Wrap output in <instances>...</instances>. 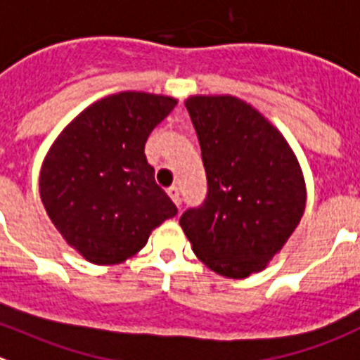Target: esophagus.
<instances>
[{"mask_svg":"<svg viewBox=\"0 0 360 360\" xmlns=\"http://www.w3.org/2000/svg\"><path fill=\"white\" fill-rule=\"evenodd\" d=\"M167 193H168V197H170V199L174 200V204H176L177 208H181V193H179V188L177 186H170L167 190Z\"/></svg>","mask_w":360,"mask_h":360,"instance_id":"34e87169","label":"esophagus"}]
</instances>
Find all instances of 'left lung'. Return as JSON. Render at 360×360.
Masks as SVG:
<instances>
[{
    "instance_id": "8db88e82",
    "label": "left lung",
    "mask_w": 360,
    "mask_h": 360,
    "mask_svg": "<svg viewBox=\"0 0 360 360\" xmlns=\"http://www.w3.org/2000/svg\"><path fill=\"white\" fill-rule=\"evenodd\" d=\"M199 138L208 195L179 224L202 264L226 278L258 273L289 240L307 190L292 148L274 125L236 96L184 102Z\"/></svg>"
}]
</instances>
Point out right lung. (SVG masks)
<instances>
[{"mask_svg": "<svg viewBox=\"0 0 360 360\" xmlns=\"http://www.w3.org/2000/svg\"><path fill=\"white\" fill-rule=\"evenodd\" d=\"M177 100L124 91L77 116L51 145L39 192L64 240L87 262L122 264L147 244L152 229L177 215L145 158L152 129Z\"/></svg>", "mask_w": 360, "mask_h": 360, "instance_id": "right-lung-1", "label": "right lung"}]
</instances>
